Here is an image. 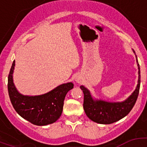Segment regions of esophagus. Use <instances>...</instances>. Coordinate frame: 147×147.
Here are the masks:
<instances>
[{
  "label": "esophagus",
  "instance_id": "34e87169",
  "mask_svg": "<svg viewBox=\"0 0 147 147\" xmlns=\"http://www.w3.org/2000/svg\"><path fill=\"white\" fill-rule=\"evenodd\" d=\"M82 78H81L80 76H78L76 78V80H76V82H78V83H80L81 82H82Z\"/></svg>",
  "mask_w": 147,
  "mask_h": 147
}]
</instances>
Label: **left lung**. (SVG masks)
Returning a JSON list of instances; mask_svg holds the SVG:
<instances>
[{"instance_id": "8db88e82", "label": "left lung", "mask_w": 147, "mask_h": 147, "mask_svg": "<svg viewBox=\"0 0 147 147\" xmlns=\"http://www.w3.org/2000/svg\"><path fill=\"white\" fill-rule=\"evenodd\" d=\"M134 51V50H133ZM135 53V52L134 51ZM138 84L135 90L126 100L121 102H109L101 100H94L90 92L85 87L80 86L84 93L83 108L86 115L92 121L102 124H109L119 121L127 116L132 109L137 100L140 88V67L138 63Z\"/></svg>"}]
</instances>
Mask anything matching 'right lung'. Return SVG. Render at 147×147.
Returning a JSON list of instances; mask_svg holds the SVG:
<instances>
[{
  "label": "right lung",
  "mask_w": 147,
  "mask_h": 147,
  "mask_svg": "<svg viewBox=\"0 0 147 147\" xmlns=\"http://www.w3.org/2000/svg\"><path fill=\"white\" fill-rule=\"evenodd\" d=\"M15 65L14 60L8 78V94L15 110L23 119L35 125L45 126L55 122L63 112L65 96L73 88L74 84L72 82L60 84L41 95H23L18 91L13 83Z\"/></svg>",
  "instance_id": "right-lung-1"
}]
</instances>
